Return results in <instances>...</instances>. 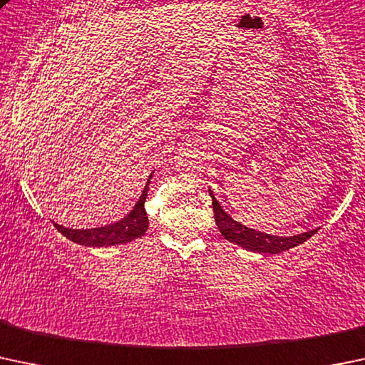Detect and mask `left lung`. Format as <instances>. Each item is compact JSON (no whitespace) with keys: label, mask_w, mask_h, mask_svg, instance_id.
I'll return each instance as SVG.
<instances>
[{"label":"left lung","mask_w":365,"mask_h":365,"mask_svg":"<svg viewBox=\"0 0 365 365\" xmlns=\"http://www.w3.org/2000/svg\"><path fill=\"white\" fill-rule=\"evenodd\" d=\"M210 195H212V205H213V213H215V222H217L218 231L224 234L225 240L232 241V243L240 245V247L247 248V250L252 252H260V253H279L285 252L289 248L297 247V245L304 243L308 237H312L317 231L302 232L297 234V236L290 237H279V236H271V234H264L260 231H255V229H248L245 225H241L240 222L232 220L227 213L222 210V206L218 205L217 199L213 197L212 190H210Z\"/></svg>","instance_id":"obj_1"}]
</instances>
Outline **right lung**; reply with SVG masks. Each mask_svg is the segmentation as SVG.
<instances>
[{
	"instance_id": "1",
	"label": "right lung",
	"mask_w": 365,
	"mask_h": 365,
	"mask_svg": "<svg viewBox=\"0 0 365 365\" xmlns=\"http://www.w3.org/2000/svg\"><path fill=\"white\" fill-rule=\"evenodd\" d=\"M150 182V180H148ZM148 187V185H147ZM147 187L140 195V201L133 208V212L115 224L105 225L96 229H68L56 224L57 231L75 241V243L86 245V247H110V245L128 243V241L141 237L148 229V217L145 212V201H147Z\"/></svg>"
}]
</instances>
